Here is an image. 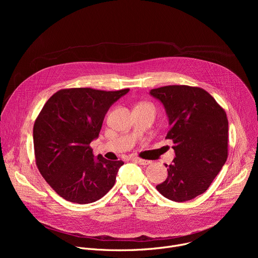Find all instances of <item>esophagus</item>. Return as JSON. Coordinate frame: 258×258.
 Listing matches in <instances>:
<instances>
[{
    "label": "esophagus",
    "mask_w": 258,
    "mask_h": 258,
    "mask_svg": "<svg viewBox=\"0 0 258 258\" xmlns=\"http://www.w3.org/2000/svg\"><path fill=\"white\" fill-rule=\"evenodd\" d=\"M134 160H135L137 163L141 164V165H148V164H150V163H151V161H150V160L142 159V158H139V157H135V158H134Z\"/></svg>",
    "instance_id": "1"
}]
</instances>
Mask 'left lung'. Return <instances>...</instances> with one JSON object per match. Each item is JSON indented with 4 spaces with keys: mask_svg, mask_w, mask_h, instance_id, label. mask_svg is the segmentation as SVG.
Listing matches in <instances>:
<instances>
[{
    "mask_svg": "<svg viewBox=\"0 0 258 258\" xmlns=\"http://www.w3.org/2000/svg\"><path fill=\"white\" fill-rule=\"evenodd\" d=\"M169 119L166 139L175 157L167 178L156 186L165 198L183 202L203 194L227 161L229 122L225 109L205 90L185 85L151 90Z\"/></svg>",
    "mask_w": 258,
    "mask_h": 258,
    "instance_id": "1",
    "label": "left lung"
}]
</instances>
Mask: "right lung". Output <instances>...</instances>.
Here are the masks:
<instances>
[{"mask_svg": "<svg viewBox=\"0 0 258 258\" xmlns=\"http://www.w3.org/2000/svg\"><path fill=\"white\" fill-rule=\"evenodd\" d=\"M130 89H62L44 105L33 124L35 164L50 187L67 201L88 204L114 186L121 160L94 157L106 112Z\"/></svg>", "mask_w": 258, "mask_h": 258, "instance_id": "right-lung-1", "label": "right lung"}]
</instances>
